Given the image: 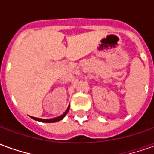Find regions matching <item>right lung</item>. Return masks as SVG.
I'll return each instance as SVG.
<instances>
[{
	"label": "right lung",
	"instance_id": "obj_1",
	"mask_svg": "<svg viewBox=\"0 0 154 154\" xmlns=\"http://www.w3.org/2000/svg\"><path fill=\"white\" fill-rule=\"evenodd\" d=\"M69 108L70 107H68L67 108V110L65 111V113L63 115H62V116H58L57 118H54V119H39V118H35V117H32L30 116L32 119H34L35 120H38V121H40V122H45V123H54V122H57V121H59L61 119H63L65 117V116L67 115V112L69 111Z\"/></svg>",
	"mask_w": 154,
	"mask_h": 154
}]
</instances>
